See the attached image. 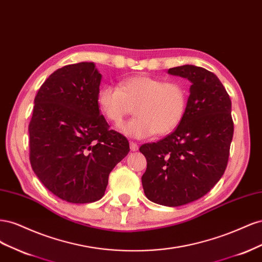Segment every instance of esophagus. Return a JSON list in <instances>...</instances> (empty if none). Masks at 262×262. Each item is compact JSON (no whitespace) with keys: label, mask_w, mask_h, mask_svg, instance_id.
Returning a JSON list of instances; mask_svg holds the SVG:
<instances>
[{"label":"esophagus","mask_w":262,"mask_h":262,"mask_svg":"<svg viewBox=\"0 0 262 262\" xmlns=\"http://www.w3.org/2000/svg\"><path fill=\"white\" fill-rule=\"evenodd\" d=\"M130 148L133 152H136V150L139 149V145L137 143H134V142H130Z\"/></svg>","instance_id":"obj_1"}]
</instances>
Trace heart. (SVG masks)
Returning a JSON list of instances; mask_svg holds the SVG:
<instances>
[{
    "label": "heart",
    "mask_w": 262,
    "mask_h": 262,
    "mask_svg": "<svg viewBox=\"0 0 262 262\" xmlns=\"http://www.w3.org/2000/svg\"><path fill=\"white\" fill-rule=\"evenodd\" d=\"M97 101L101 113L115 125L121 124L134 108L136 117L121 126V132L134 139L153 134L167 136L185 115L187 94L184 86L148 75L126 78L114 86H102Z\"/></svg>",
    "instance_id": "b5f03b06"
}]
</instances>
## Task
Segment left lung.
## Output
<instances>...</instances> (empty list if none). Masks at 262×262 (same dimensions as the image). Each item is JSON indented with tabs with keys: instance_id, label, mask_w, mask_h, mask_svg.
<instances>
[{
	"instance_id": "8db88e82",
	"label": "left lung",
	"mask_w": 262,
	"mask_h": 262,
	"mask_svg": "<svg viewBox=\"0 0 262 262\" xmlns=\"http://www.w3.org/2000/svg\"><path fill=\"white\" fill-rule=\"evenodd\" d=\"M168 73L191 82L190 95L177 129L140 147L147 163L142 186L152 202L179 207L207 194L223 176L234 123L231 99L215 74L189 64Z\"/></svg>"
}]
</instances>
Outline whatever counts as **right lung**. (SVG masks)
<instances>
[{
	"label": "right lung",
	"instance_id": "1",
	"mask_svg": "<svg viewBox=\"0 0 262 262\" xmlns=\"http://www.w3.org/2000/svg\"><path fill=\"white\" fill-rule=\"evenodd\" d=\"M101 74L93 62L58 69L35 97L29 122V160L43 186L71 203L101 199L129 141L109 129L99 113Z\"/></svg>",
	"mask_w": 262,
	"mask_h": 262
}]
</instances>
